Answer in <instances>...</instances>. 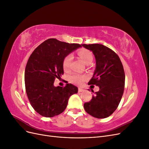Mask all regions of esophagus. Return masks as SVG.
<instances>
[{
  "instance_id": "obj_1",
  "label": "esophagus",
  "mask_w": 149,
  "mask_h": 149,
  "mask_svg": "<svg viewBox=\"0 0 149 149\" xmlns=\"http://www.w3.org/2000/svg\"><path fill=\"white\" fill-rule=\"evenodd\" d=\"M83 91H84V89H83L81 88H78V92H79V93L83 92Z\"/></svg>"
}]
</instances>
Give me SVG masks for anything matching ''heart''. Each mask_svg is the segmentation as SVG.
Wrapping results in <instances>:
<instances>
[{
	"label": "heart",
	"mask_w": 149,
	"mask_h": 149,
	"mask_svg": "<svg viewBox=\"0 0 149 149\" xmlns=\"http://www.w3.org/2000/svg\"><path fill=\"white\" fill-rule=\"evenodd\" d=\"M78 55L79 58L83 60L85 64L89 65L91 63L93 60V55L91 52H90L88 49H83L78 52ZM72 61V56L71 55H68L64 58L63 61V67L65 71H68L70 69L71 63ZM70 82L74 84L80 85L83 84L84 81L88 79V76L86 75H83L79 74L74 73L70 76Z\"/></svg>",
	"instance_id": "1"
}]
</instances>
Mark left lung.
Listing matches in <instances>:
<instances>
[{
    "instance_id": "left-lung-1",
    "label": "left lung",
    "mask_w": 149,
    "mask_h": 149,
    "mask_svg": "<svg viewBox=\"0 0 149 149\" xmlns=\"http://www.w3.org/2000/svg\"><path fill=\"white\" fill-rule=\"evenodd\" d=\"M82 46L92 51L96 58V70L88 84L100 87L91 101L84 104V108L94 118H107L118 108L123 95L125 85L123 65L119 56L103 45L83 44Z\"/></svg>"
}]
</instances>
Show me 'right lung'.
<instances>
[{"label": "right lung", "mask_w": 149, "mask_h": 149, "mask_svg": "<svg viewBox=\"0 0 149 149\" xmlns=\"http://www.w3.org/2000/svg\"><path fill=\"white\" fill-rule=\"evenodd\" d=\"M81 47L49 38L31 54L25 71V90L31 106L40 115L52 118L60 114L70 97L78 93V88L70 83L64 87H55L53 83L64 73L65 56Z\"/></svg>", "instance_id": "obj_1"}]
</instances>
